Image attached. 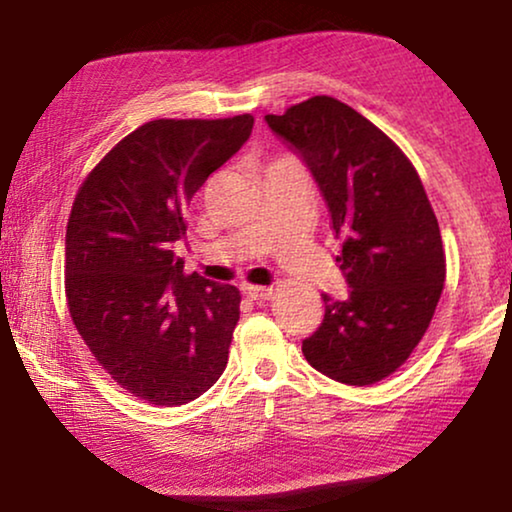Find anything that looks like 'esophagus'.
<instances>
[{
    "mask_svg": "<svg viewBox=\"0 0 512 512\" xmlns=\"http://www.w3.org/2000/svg\"><path fill=\"white\" fill-rule=\"evenodd\" d=\"M242 293H244V296H247L249 300H268V298H272V289H270V286L244 284V286H242Z\"/></svg>",
    "mask_w": 512,
    "mask_h": 512,
    "instance_id": "1",
    "label": "esophagus"
}]
</instances>
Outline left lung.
<instances>
[{
    "label": "left lung",
    "instance_id": "1",
    "mask_svg": "<svg viewBox=\"0 0 512 512\" xmlns=\"http://www.w3.org/2000/svg\"><path fill=\"white\" fill-rule=\"evenodd\" d=\"M265 121L317 179L352 286L345 300L324 296L303 354L331 380L368 387L410 359L436 314L447 272L438 219L401 146L345 102L314 95Z\"/></svg>",
    "mask_w": 512,
    "mask_h": 512
}]
</instances>
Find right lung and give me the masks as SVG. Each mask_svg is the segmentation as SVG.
<instances>
[{
    "label": "right lung",
    "mask_w": 512,
    "mask_h": 512,
    "mask_svg": "<svg viewBox=\"0 0 512 512\" xmlns=\"http://www.w3.org/2000/svg\"><path fill=\"white\" fill-rule=\"evenodd\" d=\"M251 128V114L149 121L88 172L74 198L69 314L111 380L144 403H191L226 370L240 291L186 275L172 242L186 235L193 195Z\"/></svg>",
    "instance_id": "add662e5"
}]
</instances>
